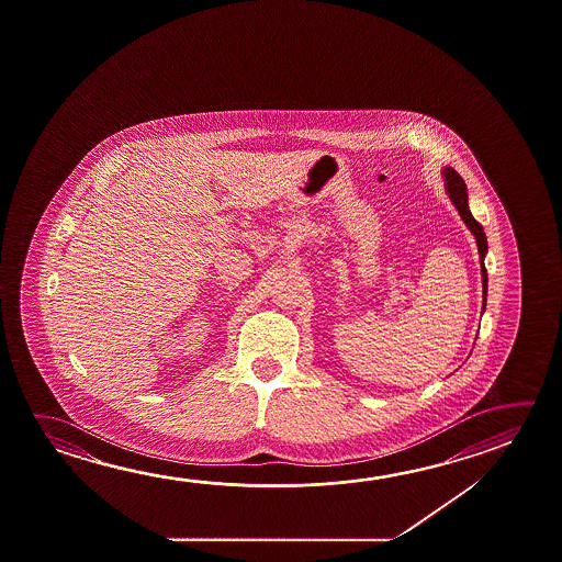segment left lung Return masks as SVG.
I'll list each match as a JSON object with an SVG mask.
<instances>
[{
  "label": "left lung",
  "instance_id": "left-lung-1",
  "mask_svg": "<svg viewBox=\"0 0 562 562\" xmlns=\"http://www.w3.org/2000/svg\"><path fill=\"white\" fill-rule=\"evenodd\" d=\"M442 178H445V186H447V192H449L452 205L459 210L462 222L467 223V227L472 231V235H474V239H476V245H479L480 268H482V288H484V300H482V304H484V310H486L487 272L486 267H484V257H486L487 252L486 233H484V227H482V225L472 217V213H470L467 184H464V180L460 178L459 172L452 170V168H445V170H442Z\"/></svg>",
  "mask_w": 562,
  "mask_h": 562
}]
</instances>
